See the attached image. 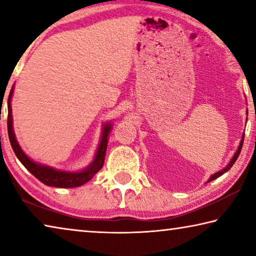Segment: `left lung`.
<instances>
[{
    "mask_svg": "<svg viewBox=\"0 0 256 256\" xmlns=\"http://www.w3.org/2000/svg\"><path fill=\"white\" fill-rule=\"evenodd\" d=\"M244 136H245V134L242 133V140H240V146H238V148H237V150H236V152L234 154L232 158L230 159V162H228L227 166H226V167H224L222 170H219V172H214V174H212V175L210 176L209 180H208V182H211V180H216V178H218V177H220V176H222V174H224V172H228V170H230V168L232 167V164H235V162H236L237 158H238V156H240V150H242V142H244Z\"/></svg>",
    "mask_w": 256,
    "mask_h": 256,
    "instance_id": "left-lung-1",
    "label": "left lung"
}]
</instances>
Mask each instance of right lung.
<instances>
[{
	"label": "right lung",
	"mask_w": 256,
	"mask_h": 256,
	"mask_svg": "<svg viewBox=\"0 0 256 256\" xmlns=\"http://www.w3.org/2000/svg\"><path fill=\"white\" fill-rule=\"evenodd\" d=\"M14 86H12L10 94L8 98V134L10 138V144L12 149H14L16 158L20 160V162L32 172V174L40 180L42 183L47 186H54V188H78L86 184L89 182L97 172L102 170L105 162V154L108 144V136L112 130V123L107 122L102 125V131L100 141H99L98 148L94 154V158L89 166H86L82 170L76 172H68L56 170L54 167H50L48 164H44L37 162H34L32 158H29L27 154L24 152L21 146L18 144L16 134L14 131V120H12V108H11V99L14 96Z\"/></svg>",
	"instance_id": "add662e5"
}]
</instances>
